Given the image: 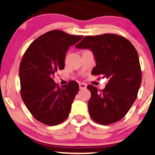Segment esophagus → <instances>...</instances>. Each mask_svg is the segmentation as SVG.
<instances>
[{"label": "esophagus", "instance_id": "esophagus-1", "mask_svg": "<svg viewBox=\"0 0 155 155\" xmlns=\"http://www.w3.org/2000/svg\"><path fill=\"white\" fill-rule=\"evenodd\" d=\"M79 88H80L81 90L85 89V88H87L86 84H84V83H79Z\"/></svg>", "mask_w": 155, "mask_h": 155}]
</instances>
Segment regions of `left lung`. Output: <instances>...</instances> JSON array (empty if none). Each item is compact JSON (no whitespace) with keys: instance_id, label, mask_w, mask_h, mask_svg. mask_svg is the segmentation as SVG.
Instances as JSON below:
<instances>
[{"instance_id":"1","label":"left lung","mask_w":155,"mask_h":155,"mask_svg":"<svg viewBox=\"0 0 155 155\" xmlns=\"http://www.w3.org/2000/svg\"><path fill=\"white\" fill-rule=\"evenodd\" d=\"M75 47L91 50L96 62L91 74L108 79L102 91L87 87L91 93L88 101L91 118L102 125L118 121L135 102L142 80L135 48L127 39L114 34L87 36Z\"/></svg>"}]
</instances>
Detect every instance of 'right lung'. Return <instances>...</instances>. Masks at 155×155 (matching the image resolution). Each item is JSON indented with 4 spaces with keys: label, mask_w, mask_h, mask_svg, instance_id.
Instances as JSON below:
<instances>
[{
    "label": "right lung",
    "mask_w": 155,
    "mask_h": 155,
    "mask_svg": "<svg viewBox=\"0 0 155 155\" xmlns=\"http://www.w3.org/2000/svg\"><path fill=\"white\" fill-rule=\"evenodd\" d=\"M82 37L50 31L32 42L22 58L19 68L22 99L34 118L44 124H59L69 115L79 84L71 81L59 87L53 78L57 71L64 69L69 47Z\"/></svg>",
    "instance_id": "right-lung-1"
}]
</instances>
